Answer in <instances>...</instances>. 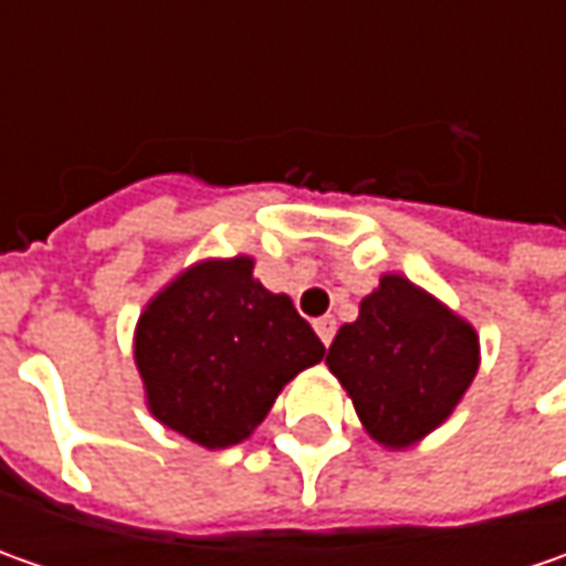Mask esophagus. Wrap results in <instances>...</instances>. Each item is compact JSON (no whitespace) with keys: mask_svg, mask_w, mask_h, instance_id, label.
<instances>
[{"mask_svg":"<svg viewBox=\"0 0 566 566\" xmlns=\"http://www.w3.org/2000/svg\"><path fill=\"white\" fill-rule=\"evenodd\" d=\"M315 334L321 337V343L324 346H331V339H334V334H337V321L331 315H324V317H317L315 321Z\"/></svg>","mask_w":566,"mask_h":566,"instance_id":"esophagus-1","label":"esophagus"}]
</instances>
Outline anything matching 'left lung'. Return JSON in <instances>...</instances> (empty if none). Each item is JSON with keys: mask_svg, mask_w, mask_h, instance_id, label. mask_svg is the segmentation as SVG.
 I'll return each mask as SVG.
<instances>
[{"mask_svg": "<svg viewBox=\"0 0 566 566\" xmlns=\"http://www.w3.org/2000/svg\"><path fill=\"white\" fill-rule=\"evenodd\" d=\"M479 334L467 317L384 273L327 349V368L356 406L361 428L387 450H406L453 416L479 371Z\"/></svg>", "mask_w": 566, "mask_h": 566, "instance_id": "left-lung-1", "label": "left lung"}]
</instances>
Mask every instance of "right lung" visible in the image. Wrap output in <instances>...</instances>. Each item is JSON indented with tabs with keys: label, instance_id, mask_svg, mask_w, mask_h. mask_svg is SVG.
Here are the masks:
<instances>
[{
	"label": "right lung",
	"instance_id": "right-lung-1",
	"mask_svg": "<svg viewBox=\"0 0 566 566\" xmlns=\"http://www.w3.org/2000/svg\"><path fill=\"white\" fill-rule=\"evenodd\" d=\"M321 359L312 324L254 276L251 254L195 261L135 324L150 416L205 450L251 438L280 390Z\"/></svg>",
	"mask_w": 566,
	"mask_h": 566
}]
</instances>
